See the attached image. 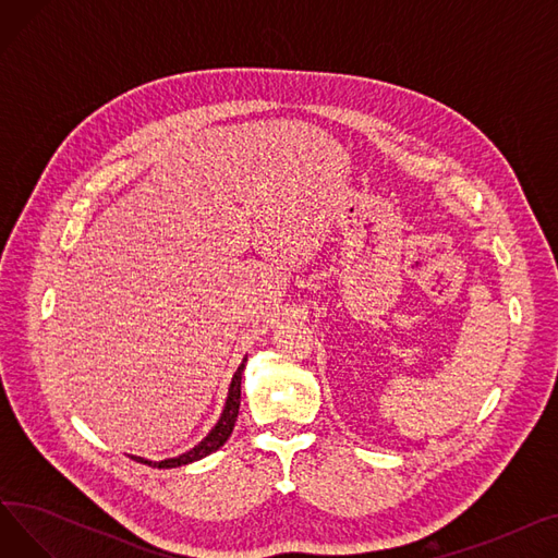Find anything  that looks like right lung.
<instances>
[{"mask_svg":"<svg viewBox=\"0 0 558 558\" xmlns=\"http://www.w3.org/2000/svg\"><path fill=\"white\" fill-rule=\"evenodd\" d=\"M244 366H246V357H244V362L238 366V371H234V375H232V383L228 387V398H226L223 412H221L217 425L208 432V436H205L198 446H194L192 450H187V452H183L179 457L162 459V461H151V459H142V457H131V459L144 463V465H151V468H179V465H187L192 461H198L203 457L213 454L215 450H219L228 441V436L232 434V427H234V421H238V414H240V396H242V373H244Z\"/></svg>","mask_w":558,"mask_h":558,"instance_id":"add662e5","label":"right lung"}]
</instances>
